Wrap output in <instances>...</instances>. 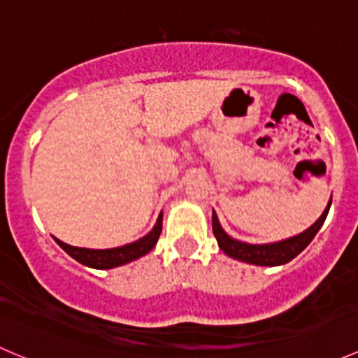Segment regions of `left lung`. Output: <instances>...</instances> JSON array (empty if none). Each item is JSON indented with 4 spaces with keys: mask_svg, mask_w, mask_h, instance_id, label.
I'll return each mask as SVG.
<instances>
[{
    "mask_svg": "<svg viewBox=\"0 0 358 358\" xmlns=\"http://www.w3.org/2000/svg\"><path fill=\"white\" fill-rule=\"evenodd\" d=\"M331 201L327 204V208L324 209V213L320 215V218L313 223L310 229H306L305 232L298 234V236L289 237V239L279 241V243H270V244H248L241 243V241L232 239L225 230L222 229L218 222V216H216L215 209H213V234H215L216 241H218V246L225 255H229L230 258L239 259V262L251 263V265H259V266H277L284 265V263L291 262L292 258L299 255L310 243H312L313 237L317 236V232L320 230V227L326 222V216L329 213Z\"/></svg>",
    "mask_w": 358,
    "mask_h": 358,
    "instance_id": "obj_1",
    "label": "left lung"
}]
</instances>
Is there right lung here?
Wrapping results in <instances>:
<instances>
[{"mask_svg":"<svg viewBox=\"0 0 358 358\" xmlns=\"http://www.w3.org/2000/svg\"><path fill=\"white\" fill-rule=\"evenodd\" d=\"M162 230V213L159 215L154 229L147 234L142 239L135 241L131 244H126L121 248H112V249H88V248H74L69 244L62 243V241L55 239L57 244L67 252L69 256L79 262L81 265L90 266V268H99L107 270L114 268V266H121L124 263L133 262V259L140 258V256L147 255L154 246L157 244L159 236Z\"/></svg>","mask_w":358,"mask_h":358,"instance_id":"right-lung-1","label":"right lung"}]
</instances>
